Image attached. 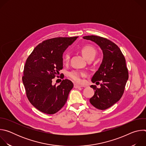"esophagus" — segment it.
<instances>
[{"label": "esophagus", "instance_id": "34e87169", "mask_svg": "<svg viewBox=\"0 0 146 146\" xmlns=\"http://www.w3.org/2000/svg\"><path fill=\"white\" fill-rule=\"evenodd\" d=\"M81 87H82V86H79V85H77V84H74V88H81Z\"/></svg>", "mask_w": 146, "mask_h": 146}]
</instances>
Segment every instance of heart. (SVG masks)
Here are the masks:
<instances>
[{"label":"heart","mask_w":146,"mask_h":146,"mask_svg":"<svg viewBox=\"0 0 146 146\" xmlns=\"http://www.w3.org/2000/svg\"><path fill=\"white\" fill-rule=\"evenodd\" d=\"M81 51L86 59H88L91 58H94L96 55L95 49L91 46H84L81 48ZM70 59V54L66 53L63 57V63L64 64H68ZM86 75L84 72L79 71L77 70H74L68 73L69 77L73 80L76 83H81L82 82V77Z\"/></svg>","instance_id":"obj_1"}]
</instances>
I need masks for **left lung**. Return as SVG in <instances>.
<instances>
[{"label": "left lung", "instance_id": "left-lung-1", "mask_svg": "<svg viewBox=\"0 0 146 146\" xmlns=\"http://www.w3.org/2000/svg\"><path fill=\"white\" fill-rule=\"evenodd\" d=\"M83 38L94 41L103 51L102 64L92 78L94 83L101 81L100 88L91 86L95 91L90 102L96 109L106 110L117 102L123 94L129 77L125 58L119 48L106 38L94 35Z\"/></svg>", "mask_w": 146, "mask_h": 146}]
</instances>
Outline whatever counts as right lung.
Segmentation results:
<instances>
[{"instance_id":"right-lung-1","label":"right lung","mask_w":146,"mask_h":146,"mask_svg":"<svg viewBox=\"0 0 146 146\" xmlns=\"http://www.w3.org/2000/svg\"><path fill=\"white\" fill-rule=\"evenodd\" d=\"M77 37H59L44 40L34 48L26 60L23 82L27 96L41 112L55 114L67 101L73 82L65 79L56 86L52 82L63 69V52Z\"/></svg>"}]
</instances>
